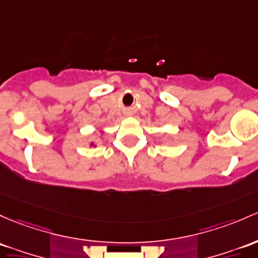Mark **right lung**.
<instances>
[{"label":"right lung","mask_w":258,"mask_h":258,"mask_svg":"<svg viewBox=\"0 0 258 258\" xmlns=\"http://www.w3.org/2000/svg\"><path fill=\"white\" fill-rule=\"evenodd\" d=\"M103 134H104V132H101V136H103ZM89 146H90V147H97V144H95L94 142H92V143L89 144Z\"/></svg>","instance_id":"1"}]
</instances>
